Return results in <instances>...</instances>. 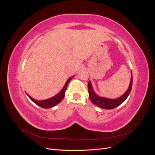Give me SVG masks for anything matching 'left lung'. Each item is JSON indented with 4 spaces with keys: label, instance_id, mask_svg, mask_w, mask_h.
<instances>
[{
    "label": "left lung",
    "instance_id": "obj_1",
    "mask_svg": "<svg viewBox=\"0 0 155 155\" xmlns=\"http://www.w3.org/2000/svg\"><path fill=\"white\" fill-rule=\"evenodd\" d=\"M133 86V75L131 72V78L129 86L127 91L124 94L116 99H110V98H107L105 97H101L96 94L94 92L92 85L91 82L89 81L88 84V96L92 104L96 105V106L99 107L101 109H114L121 105L122 103L127 98L129 94L131 91Z\"/></svg>",
    "mask_w": 155,
    "mask_h": 155
}]
</instances>
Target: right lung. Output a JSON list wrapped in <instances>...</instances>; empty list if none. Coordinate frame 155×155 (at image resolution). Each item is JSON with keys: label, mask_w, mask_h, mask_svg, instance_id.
I'll return each instance as SVG.
<instances>
[{"label": "right lung", "mask_w": 155, "mask_h": 155, "mask_svg": "<svg viewBox=\"0 0 155 155\" xmlns=\"http://www.w3.org/2000/svg\"><path fill=\"white\" fill-rule=\"evenodd\" d=\"M74 76H73L71 78H70L68 79L67 82L65 83V85H64L63 88L61 89V91L58 94H56L55 96L51 97L50 98H48V99H46V100H36L34 99V98H32L27 93H26V95L28 96L30 99L33 102H34L35 104L38 106H39L42 108H44V109H48V108L53 107L55 106L56 105H58V104H59V103L63 100V99L64 97V95H65V91H66V90H67L68 84L70 82V81L72 79V78Z\"/></svg>", "instance_id": "1"}]
</instances>
